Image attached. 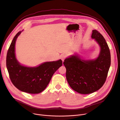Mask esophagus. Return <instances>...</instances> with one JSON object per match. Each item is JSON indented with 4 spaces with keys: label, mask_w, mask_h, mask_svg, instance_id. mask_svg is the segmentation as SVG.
Masks as SVG:
<instances>
[{
    "label": "esophagus",
    "mask_w": 120,
    "mask_h": 120,
    "mask_svg": "<svg viewBox=\"0 0 120 120\" xmlns=\"http://www.w3.org/2000/svg\"><path fill=\"white\" fill-rule=\"evenodd\" d=\"M66 57V55L65 54H62L61 55V60H62L63 62H64V60L65 59Z\"/></svg>",
    "instance_id": "esophagus-1"
}]
</instances>
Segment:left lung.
Returning <instances> with one entry per match:
<instances>
[{"label": "left lung", "mask_w": 120, "mask_h": 120, "mask_svg": "<svg viewBox=\"0 0 120 120\" xmlns=\"http://www.w3.org/2000/svg\"><path fill=\"white\" fill-rule=\"evenodd\" d=\"M91 38L100 47V53L96 59H82L75 54L65 59L63 63L69 86L81 94H91L101 88L110 66V53L104 38L97 30L92 31Z\"/></svg>", "instance_id": "left-lung-1"}]
</instances>
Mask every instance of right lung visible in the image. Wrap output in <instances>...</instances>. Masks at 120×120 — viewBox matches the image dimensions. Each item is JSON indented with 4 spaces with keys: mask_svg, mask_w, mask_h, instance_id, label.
I'll return each instance as SVG.
<instances>
[{
    "mask_svg": "<svg viewBox=\"0 0 120 120\" xmlns=\"http://www.w3.org/2000/svg\"><path fill=\"white\" fill-rule=\"evenodd\" d=\"M22 31L15 36L8 51L7 68L12 83L18 89L29 94H38L48 85L55 72L62 66V61L46 62L36 67L21 65L16 58L15 46Z\"/></svg>",
    "mask_w": 120,
    "mask_h": 120,
    "instance_id": "obj_1",
    "label": "right lung"
}]
</instances>
